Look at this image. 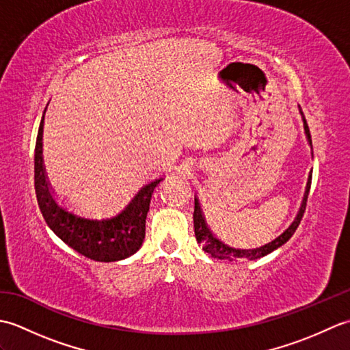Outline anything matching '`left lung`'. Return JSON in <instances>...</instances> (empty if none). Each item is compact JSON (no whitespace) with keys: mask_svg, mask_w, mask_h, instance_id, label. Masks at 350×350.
<instances>
[{"mask_svg":"<svg viewBox=\"0 0 350 350\" xmlns=\"http://www.w3.org/2000/svg\"><path fill=\"white\" fill-rule=\"evenodd\" d=\"M299 113L302 116V122H304V131H306V135H307V139L308 143L311 146V135H310V129H308V124H307V120L306 117H304V113L302 109L299 107ZM310 187H311V173L308 176V182H307V188H306V194H304V198H302V204L299 207V212L298 215H296L295 221L292 222V224L288 226V228L286 230L284 233H281L277 239H273L272 242L263 245V247L260 248H248V250H243V248H233L230 247V245L224 243L222 241H219L217 236H215L211 228L207 227L206 224V219H204V215L202 212V207H200V203H198V198L196 197L194 198V230H196V239L198 243L203 245V250L206 252H209V254L215 258H221V260H239V258H247V260H256V258H260V257H265L269 254V252H272L273 250L280 248L281 245H284L290 237L293 236V233L296 232V228H298L299 222L304 217V212H306V206H307V198H308V192H310Z\"/></svg>","mask_w":350,"mask_h":350,"instance_id":"1","label":"left lung"}]
</instances>
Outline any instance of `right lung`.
<instances>
[{"label":"right lung","instance_id":"1","mask_svg":"<svg viewBox=\"0 0 350 350\" xmlns=\"http://www.w3.org/2000/svg\"><path fill=\"white\" fill-rule=\"evenodd\" d=\"M46 111V109H44ZM42 116L34 150V188L37 203L49 228L70 248L96 262H117L141 248L146 236V218L152 194L162 177L144 185L123 211L102 218H92L70 211L57 200L49 188L42 156Z\"/></svg>","mask_w":350,"mask_h":350}]
</instances>
